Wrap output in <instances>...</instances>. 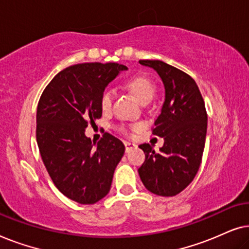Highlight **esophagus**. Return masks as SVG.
Returning a JSON list of instances; mask_svg holds the SVG:
<instances>
[{
  "label": "esophagus",
  "mask_w": 249,
  "mask_h": 249,
  "mask_svg": "<svg viewBox=\"0 0 249 249\" xmlns=\"http://www.w3.org/2000/svg\"><path fill=\"white\" fill-rule=\"evenodd\" d=\"M124 146H125V152H129L130 149L137 148V145L134 144V142H124Z\"/></svg>",
  "instance_id": "1"
}]
</instances>
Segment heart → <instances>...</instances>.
Returning a JSON list of instances; mask_svg holds the SVG:
<instances>
[{"mask_svg":"<svg viewBox=\"0 0 249 249\" xmlns=\"http://www.w3.org/2000/svg\"><path fill=\"white\" fill-rule=\"evenodd\" d=\"M129 90L142 104L148 103L152 101L155 94V85L151 79L146 77H135L125 84ZM101 107L103 111H108L113 102V94L110 89H105L101 95Z\"/></svg>","mask_w":249,"mask_h":249,"instance_id":"obj_1","label":"heart"}]
</instances>
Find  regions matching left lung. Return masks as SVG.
Here are the masks:
<instances>
[{"label":"left lung","mask_w":249,"mask_h":249,"mask_svg":"<svg viewBox=\"0 0 249 249\" xmlns=\"http://www.w3.org/2000/svg\"><path fill=\"white\" fill-rule=\"evenodd\" d=\"M152 68L164 86V102L153 134L164 139L155 153L149 144L139 146L145 162L138 169L146 189L159 196H176L195 178L205 146L207 115L195 80L160 60H141Z\"/></svg>","instance_id":"obj_1"}]
</instances>
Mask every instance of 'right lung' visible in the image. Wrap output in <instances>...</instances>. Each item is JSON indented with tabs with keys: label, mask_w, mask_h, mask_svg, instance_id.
Masks as SVG:
<instances>
[{
	"label": "right lung",
	"mask_w": 249,
	"mask_h": 249,
	"mask_svg": "<svg viewBox=\"0 0 249 249\" xmlns=\"http://www.w3.org/2000/svg\"><path fill=\"white\" fill-rule=\"evenodd\" d=\"M124 70L119 63L74 64L60 71L39 98L36 139L44 165L56 188L79 204L107 195L124 154V142L107 132L97 145L85 135L88 121L102 117V93Z\"/></svg>",
	"instance_id": "obj_1"
}]
</instances>
